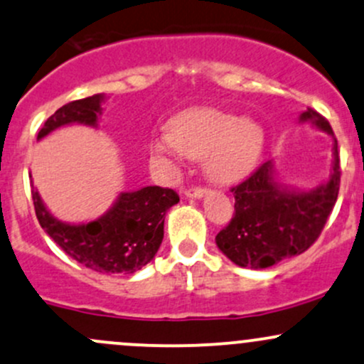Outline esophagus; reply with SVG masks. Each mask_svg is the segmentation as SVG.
<instances>
[{"label": "esophagus", "mask_w": 364, "mask_h": 364, "mask_svg": "<svg viewBox=\"0 0 364 364\" xmlns=\"http://www.w3.org/2000/svg\"><path fill=\"white\" fill-rule=\"evenodd\" d=\"M203 195H207L205 188H190L185 191L186 198H202Z\"/></svg>", "instance_id": "34e87169"}]
</instances>
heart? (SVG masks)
Masks as SVG:
<instances>
[{
  "label": "heart",
  "mask_w": 364,
  "mask_h": 364,
  "mask_svg": "<svg viewBox=\"0 0 364 364\" xmlns=\"http://www.w3.org/2000/svg\"><path fill=\"white\" fill-rule=\"evenodd\" d=\"M264 131L252 119L214 109H195L169 122V133L151 139L149 151L166 176L176 173L183 159H202L203 171L221 185L240 181L257 166Z\"/></svg>",
  "instance_id": "b5f03b06"
}]
</instances>
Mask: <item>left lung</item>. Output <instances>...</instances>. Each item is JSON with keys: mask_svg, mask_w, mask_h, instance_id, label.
Returning <instances> with one entry per match:
<instances>
[{"mask_svg": "<svg viewBox=\"0 0 364 364\" xmlns=\"http://www.w3.org/2000/svg\"><path fill=\"white\" fill-rule=\"evenodd\" d=\"M299 122H311L333 138L328 179L316 188L287 186L267 161L249 179L231 188L235 214L215 237L219 250L240 267L264 269L283 259L306 252L321 233L341 186L337 139L328 121L316 110L302 112Z\"/></svg>", "mask_w": 364, "mask_h": 364, "instance_id": "obj_1", "label": "left lung"}]
</instances>
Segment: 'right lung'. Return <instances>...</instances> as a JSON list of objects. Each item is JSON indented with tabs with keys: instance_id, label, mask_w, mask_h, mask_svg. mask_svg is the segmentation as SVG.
Segmentation results:
<instances>
[{
	"instance_id": "add662e5",
	"label": "right lung",
	"mask_w": 364,
	"mask_h": 364,
	"mask_svg": "<svg viewBox=\"0 0 364 364\" xmlns=\"http://www.w3.org/2000/svg\"><path fill=\"white\" fill-rule=\"evenodd\" d=\"M103 102L105 95L98 93L60 107L41 127L38 139L70 124L97 127ZM33 200L39 225L69 257L98 273L131 274L155 257L164 238V219L179 197L161 186L122 191L105 214L79 225L55 218L34 188Z\"/></svg>"
}]
</instances>
